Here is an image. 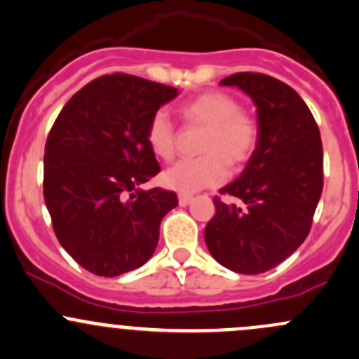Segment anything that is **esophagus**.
<instances>
[{
  "label": "esophagus",
  "instance_id": "esophagus-1",
  "mask_svg": "<svg viewBox=\"0 0 359 359\" xmlns=\"http://www.w3.org/2000/svg\"><path fill=\"white\" fill-rule=\"evenodd\" d=\"M191 201H194V197H190V195H180V198H178L181 207H187Z\"/></svg>",
  "mask_w": 359,
  "mask_h": 359
}]
</instances>
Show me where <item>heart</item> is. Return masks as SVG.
<instances>
[{
  "label": "heart",
  "instance_id": "heart-1",
  "mask_svg": "<svg viewBox=\"0 0 359 359\" xmlns=\"http://www.w3.org/2000/svg\"><path fill=\"white\" fill-rule=\"evenodd\" d=\"M188 126L204 128L198 145L202 157L181 161L164 172L162 183L181 195L219 187L228 178V168L240 169L252 157L259 138L254 117L240 110L233 97L221 91H205L180 107ZM147 142L152 152L171 161L178 149V136L164 112L154 114L147 128Z\"/></svg>",
  "mask_w": 359,
  "mask_h": 359
}]
</instances>
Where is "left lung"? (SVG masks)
I'll return each mask as SVG.
<instances>
[{
    "label": "left lung",
    "instance_id": "1",
    "mask_svg": "<svg viewBox=\"0 0 359 359\" xmlns=\"http://www.w3.org/2000/svg\"><path fill=\"white\" fill-rule=\"evenodd\" d=\"M219 84L252 100L259 138L242 175L219 190L242 205L214 198L205 245L224 268L259 275L292 256L309 233L323 190L320 129L304 100L275 77L238 72Z\"/></svg>",
    "mask_w": 359,
    "mask_h": 359
}]
</instances>
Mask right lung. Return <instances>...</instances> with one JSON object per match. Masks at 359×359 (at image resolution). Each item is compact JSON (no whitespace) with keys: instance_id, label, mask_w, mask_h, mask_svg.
Here are the masks:
<instances>
[{"instance_id":"right-lung-1","label":"right lung","mask_w":359,"mask_h":359,"mask_svg":"<svg viewBox=\"0 0 359 359\" xmlns=\"http://www.w3.org/2000/svg\"><path fill=\"white\" fill-rule=\"evenodd\" d=\"M178 90L110 74L77 91L44 147V204L55 235L84 269L119 276L145 264L175 191L140 184L158 171L147 128Z\"/></svg>"}]
</instances>
